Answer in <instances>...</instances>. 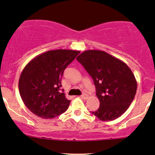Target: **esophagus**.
I'll list each match as a JSON object with an SVG mask.
<instances>
[{
    "instance_id": "1",
    "label": "esophagus",
    "mask_w": 155,
    "mask_h": 155,
    "mask_svg": "<svg viewBox=\"0 0 155 155\" xmlns=\"http://www.w3.org/2000/svg\"><path fill=\"white\" fill-rule=\"evenodd\" d=\"M88 97H89V95H87V94H86V93H84V94H82V95H81V98L84 99V100H86V99H87Z\"/></svg>"
}]
</instances>
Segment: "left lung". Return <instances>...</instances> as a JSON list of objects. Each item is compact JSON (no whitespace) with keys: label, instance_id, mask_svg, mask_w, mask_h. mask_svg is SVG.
<instances>
[{"label":"left lung","instance_id":"1","mask_svg":"<svg viewBox=\"0 0 155 155\" xmlns=\"http://www.w3.org/2000/svg\"><path fill=\"white\" fill-rule=\"evenodd\" d=\"M93 79L100 106L92 113L100 120L120 117L133 102L137 81L130 68L122 60L100 50H87L77 57Z\"/></svg>","mask_w":155,"mask_h":155}]
</instances>
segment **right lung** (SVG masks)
<instances>
[{
    "label": "right lung",
    "instance_id": "obj_1",
    "mask_svg": "<svg viewBox=\"0 0 155 155\" xmlns=\"http://www.w3.org/2000/svg\"><path fill=\"white\" fill-rule=\"evenodd\" d=\"M80 53L70 49L50 50L33 58L23 69L19 91L26 107L36 116L52 119L65 112L71 101L60 91L66 67Z\"/></svg>",
    "mask_w": 155,
    "mask_h": 155
}]
</instances>
